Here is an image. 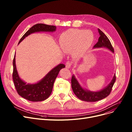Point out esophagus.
Returning a JSON list of instances; mask_svg holds the SVG:
<instances>
[{
  "instance_id": "obj_1",
  "label": "esophagus",
  "mask_w": 132,
  "mask_h": 132,
  "mask_svg": "<svg viewBox=\"0 0 132 132\" xmlns=\"http://www.w3.org/2000/svg\"><path fill=\"white\" fill-rule=\"evenodd\" d=\"M72 66V63L70 61H67L66 63V67L67 68H70Z\"/></svg>"
}]
</instances>
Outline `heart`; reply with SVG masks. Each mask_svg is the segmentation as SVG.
<instances>
[{
  "label": "heart",
  "mask_w": 132,
  "mask_h": 132,
  "mask_svg": "<svg viewBox=\"0 0 132 132\" xmlns=\"http://www.w3.org/2000/svg\"><path fill=\"white\" fill-rule=\"evenodd\" d=\"M94 39V35L91 31L70 29L61 34L59 42L64 52H73L75 57H80L90 47Z\"/></svg>",
  "instance_id": "obj_1"
}]
</instances>
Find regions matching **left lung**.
I'll use <instances>...</instances> for the list:
<instances>
[{
  "instance_id": "1",
  "label": "left lung",
  "mask_w": 132,
  "mask_h": 132,
  "mask_svg": "<svg viewBox=\"0 0 132 132\" xmlns=\"http://www.w3.org/2000/svg\"><path fill=\"white\" fill-rule=\"evenodd\" d=\"M98 30L100 33V36L98 38L97 43L94 46V47H105L108 48L112 52H114L113 47L109 39L104 34V33L102 32L100 29H98ZM116 80V76L114 75L113 79L112 80L111 82L110 83V84L104 89L97 92H90L83 89L79 85L77 79H75L74 75H72V77L71 85L74 94L80 100L86 102H96L110 95L111 92L112 90Z\"/></svg>"
}]
</instances>
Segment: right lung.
I'll return each mask as SVG.
<instances>
[{
  "mask_svg": "<svg viewBox=\"0 0 132 132\" xmlns=\"http://www.w3.org/2000/svg\"><path fill=\"white\" fill-rule=\"evenodd\" d=\"M56 27L54 26L47 25L43 23H38L33 26L28 30L19 42V44L26 37L30 34L39 31H54ZM15 55L13 58V80L15 88L18 94L22 97L32 102L43 101L47 99L51 95L53 86L54 82L56 79L58 73L61 68L65 67V65L60 64L53 69L45 76V77L35 84H26L21 79L18 75L16 65Z\"/></svg>",
  "mask_w": 132,
  "mask_h": 132,
  "instance_id": "1",
  "label": "right lung"
}]
</instances>
